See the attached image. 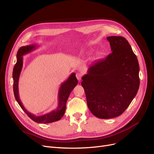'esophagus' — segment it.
Returning <instances> with one entry per match:
<instances>
[{
	"label": "esophagus",
	"mask_w": 154,
	"mask_h": 154,
	"mask_svg": "<svg viewBox=\"0 0 154 154\" xmlns=\"http://www.w3.org/2000/svg\"><path fill=\"white\" fill-rule=\"evenodd\" d=\"M76 77H77V79L78 81H81V77H82L81 73H79V72H77V73H76Z\"/></svg>",
	"instance_id": "34e87169"
}]
</instances>
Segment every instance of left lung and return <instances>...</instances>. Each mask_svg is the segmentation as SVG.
I'll list each match as a JSON object with an SVG mask.
<instances>
[{
  "mask_svg": "<svg viewBox=\"0 0 154 154\" xmlns=\"http://www.w3.org/2000/svg\"><path fill=\"white\" fill-rule=\"evenodd\" d=\"M107 39L112 53L90 65L81 82L89 110L101 119L121 115L140 85L138 59L128 42L122 36Z\"/></svg>",
  "mask_w": 154,
  "mask_h": 154,
  "instance_id": "left-lung-1",
  "label": "left lung"
}]
</instances>
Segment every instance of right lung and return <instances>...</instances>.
<instances>
[{"mask_svg":"<svg viewBox=\"0 0 154 154\" xmlns=\"http://www.w3.org/2000/svg\"><path fill=\"white\" fill-rule=\"evenodd\" d=\"M37 47L36 45H29L27 46H21L17 53V62L13 69L12 78H13V91L16 101L18 103L21 108L32 121L38 123H50L55 122L60 119L65 114L66 109V101L69 97L70 92L73 88L77 85L78 81L75 77V73H72L67 80L64 81L60 87L58 94V106L57 108L50 112L46 113L45 115L36 116L32 113L29 112L23 105L19 95V79L20 73L22 70L23 65V56L24 55L35 50Z\"/></svg>","mask_w":154,"mask_h":154,"instance_id":"obj_1","label":"right lung"}]
</instances>
